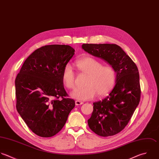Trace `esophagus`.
Instances as JSON below:
<instances>
[{
    "label": "esophagus",
    "mask_w": 159,
    "mask_h": 159,
    "mask_svg": "<svg viewBox=\"0 0 159 159\" xmlns=\"http://www.w3.org/2000/svg\"><path fill=\"white\" fill-rule=\"evenodd\" d=\"M75 103L76 105H82L84 103L82 102H80L79 100H76Z\"/></svg>",
    "instance_id": "34e87169"
}]
</instances>
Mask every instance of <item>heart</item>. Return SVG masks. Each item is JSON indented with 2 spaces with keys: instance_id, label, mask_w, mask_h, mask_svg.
<instances>
[{
  "instance_id": "heart-1",
  "label": "heart",
  "mask_w": 159,
  "mask_h": 159,
  "mask_svg": "<svg viewBox=\"0 0 159 159\" xmlns=\"http://www.w3.org/2000/svg\"><path fill=\"white\" fill-rule=\"evenodd\" d=\"M75 66L78 70L87 75L85 87L75 90L71 96L79 100H88L97 94L100 97L107 95L114 87L116 82V71L111 66H103V63L92 57H84L77 60ZM63 85L69 90L75 87V76L70 64L64 66L62 75Z\"/></svg>"
}]
</instances>
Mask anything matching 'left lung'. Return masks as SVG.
<instances>
[{"instance_id":"left-lung-1","label":"left lung","mask_w":159,"mask_h":159,"mask_svg":"<svg viewBox=\"0 0 159 159\" xmlns=\"http://www.w3.org/2000/svg\"><path fill=\"white\" fill-rule=\"evenodd\" d=\"M82 49L100 57L116 71V84L108 97L94 102L88 120L90 129L98 136L108 137L121 132L128 125L141 98L139 74L136 64L115 44H83Z\"/></svg>"}]
</instances>
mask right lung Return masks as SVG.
Segmentation results:
<instances>
[{"label": "right lung", "instance_id": "1", "mask_svg": "<svg viewBox=\"0 0 159 159\" xmlns=\"http://www.w3.org/2000/svg\"><path fill=\"white\" fill-rule=\"evenodd\" d=\"M74 51L69 45L42 46L27 57L16 75L17 111L39 136L49 138L58 133L75 107L73 99L65 98L67 93L61 79Z\"/></svg>", "mask_w": 159, "mask_h": 159}]
</instances>
